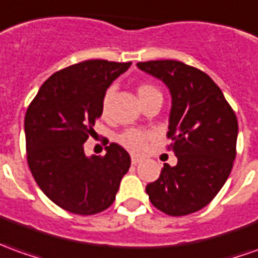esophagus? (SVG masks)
<instances>
[{"mask_svg": "<svg viewBox=\"0 0 258 258\" xmlns=\"http://www.w3.org/2000/svg\"><path fill=\"white\" fill-rule=\"evenodd\" d=\"M141 160V158H138V156H131V163H133V165H138Z\"/></svg>", "mask_w": 258, "mask_h": 258, "instance_id": "obj_1", "label": "esophagus"}]
</instances>
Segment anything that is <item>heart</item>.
I'll return each instance as SVG.
<instances>
[{
    "instance_id": "b5f03b06",
    "label": "heart",
    "mask_w": 258,
    "mask_h": 258,
    "mask_svg": "<svg viewBox=\"0 0 258 258\" xmlns=\"http://www.w3.org/2000/svg\"><path fill=\"white\" fill-rule=\"evenodd\" d=\"M137 93H138V98L140 100H145L152 95H160V91L152 84L149 82H142L141 85H138L137 88ZM111 95H113V89H107L104 92L103 99H102V113L106 114L109 110V104H110ZM151 138V134L147 131H142V130H127L121 134L117 137V142L125 148L127 151L133 152V154H141L142 151L147 148V144Z\"/></svg>"
}]
</instances>
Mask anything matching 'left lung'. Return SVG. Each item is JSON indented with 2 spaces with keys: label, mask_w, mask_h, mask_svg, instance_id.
Returning a JSON list of instances; mask_svg holds the SVG:
<instances>
[{
  "label": "left lung",
  "mask_w": 258,
  "mask_h": 258,
  "mask_svg": "<svg viewBox=\"0 0 258 258\" xmlns=\"http://www.w3.org/2000/svg\"><path fill=\"white\" fill-rule=\"evenodd\" d=\"M162 79L172 93L167 138L177 165H163L147 185L155 208L183 217L208 205L229 177L236 158L237 118L222 91L201 70L181 61L137 64Z\"/></svg>",
  "instance_id": "left-lung-1"
}]
</instances>
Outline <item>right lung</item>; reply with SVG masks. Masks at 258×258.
I'll use <instances>...</instances> for the list:
<instances>
[{
	"label": "right lung",
	"mask_w": 258,
	"mask_h": 258,
	"mask_svg": "<svg viewBox=\"0 0 258 258\" xmlns=\"http://www.w3.org/2000/svg\"><path fill=\"white\" fill-rule=\"evenodd\" d=\"M131 62L88 60L62 68L41 85L25 116L26 155L40 190L77 215L107 210L128 172V152L117 144L86 158L84 144L102 116V99Z\"/></svg>",
	"instance_id": "add662e5"
}]
</instances>
